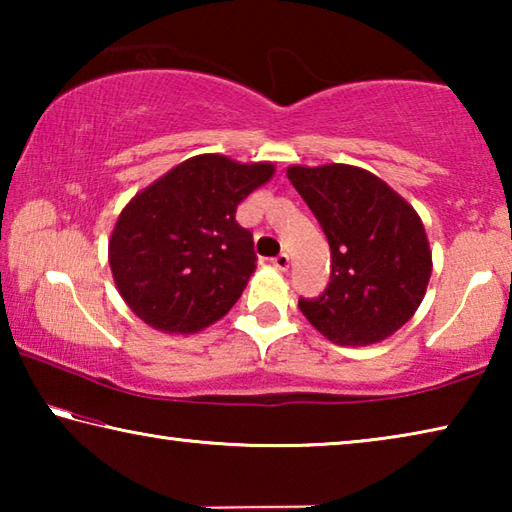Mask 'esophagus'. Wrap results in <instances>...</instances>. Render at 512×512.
Instances as JSON below:
<instances>
[{"label": "esophagus", "instance_id": "esophagus-1", "mask_svg": "<svg viewBox=\"0 0 512 512\" xmlns=\"http://www.w3.org/2000/svg\"><path fill=\"white\" fill-rule=\"evenodd\" d=\"M289 264H291V257L287 253H280L277 257H273V266L277 271H287Z\"/></svg>", "mask_w": 512, "mask_h": 512}]
</instances>
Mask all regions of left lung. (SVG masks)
Listing matches in <instances>:
<instances>
[{
	"mask_svg": "<svg viewBox=\"0 0 512 512\" xmlns=\"http://www.w3.org/2000/svg\"><path fill=\"white\" fill-rule=\"evenodd\" d=\"M287 176L332 250L327 289L314 300L300 298V311L336 345L388 339L420 307L431 277L418 212L375 173L352 164H293Z\"/></svg>",
	"mask_w": 512,
	"mask_h": 512,
	"instance_id": "1",
	"label": "left lung"
}]
</instances>
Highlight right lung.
Here are the masks:
<instances>
[{
    "instance_id": "right-lung-1",
    "label": "right lung",
    "mask_w": 512,
    "mask_h": 512,
    "mask_svg": "<svg viewBox=\"0 0 512 512\" xmlns=\"http://www.w3.org/2000/svg\"><path fill=\"white\" fill-rule=\"evenodd\" d=\"M271 162L194 155L121 210L108 244L119 296L146 325L196 334L223 318L255 273L237 205L273 178Z\"/></svg>"
}]
</instances>
